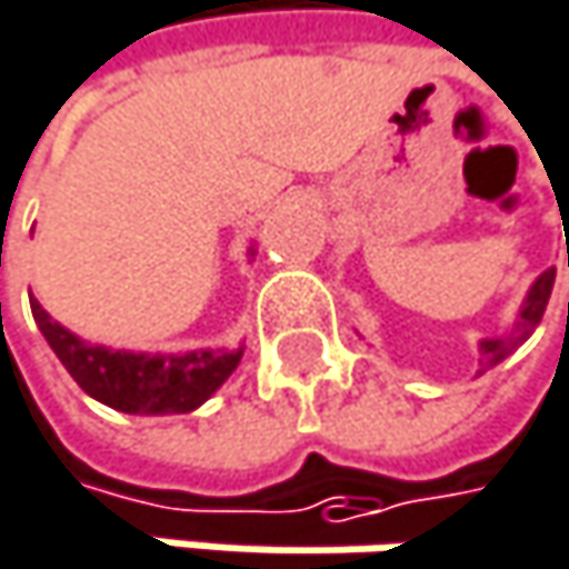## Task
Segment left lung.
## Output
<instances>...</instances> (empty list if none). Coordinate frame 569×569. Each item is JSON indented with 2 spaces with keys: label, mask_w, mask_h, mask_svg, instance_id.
<instances>
[{
  "label": "left lung",
  "mask_w": 569,
  "mask_h": 569,
  "mask_svg": "<svg viewBox=\"0 0 569 569\" xmlns=\"http://www.w3.org/2000/svg\"><path fill=\"white\" fill-rule=\"evenodd\" d=\"M553 279H557V269H553V266L533 279V287H530V293H527V300H523V307H520V313H517V323H513V330H510L507 337H487V340H480V370H477V373H487L490 367L503 363V360H507V357L537 330V323L543 320L547 300H550V293H553Z\"/></svg>",
  "instance_id": "left-lung-1"
}]
</instances>
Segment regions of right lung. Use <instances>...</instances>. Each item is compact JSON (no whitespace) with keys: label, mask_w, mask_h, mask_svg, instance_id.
I'll list each match as a JSON object with an SVG mask.
<instances>
[{"label":"right lung","mask_w":569,"mask_h":569,"mask_svg":"<svg viewBox=\"0 0 569 569\" xmlns=\"http://www.w3.org/2000/svg\"><path fill=\"white\" fill-rule=\"evenodd\" d=\"M256 256V249H246ZM32 317L62 360L69 377L99 403L132 417H169L192 413L202 407L239 367V350H189V353H132L109 350L79 340L72 330L56 323L32 297Z\"/></svg>","instance_id":"add662e5"}]
</instances>
